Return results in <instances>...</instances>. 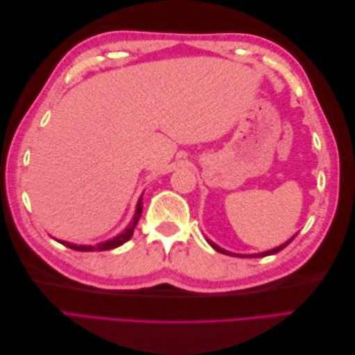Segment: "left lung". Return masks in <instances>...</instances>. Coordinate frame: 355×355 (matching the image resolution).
Segmentation results:
<instances>
[{"instance_id": "left-lung-1", "label": "left lung", "mask_w": 355, "mask_h": 355, "mask_svg": "<svg viewBox=\"0 0 355 355\" xmlns=\"http://www.w3.org/2000/svg\"><path fill=\"white\" fill-rule=\"evenodd\" d=\"M296 237V235H293L292 239H290L288 241H286L284 244H282V245H278V247H275V249H272V250H268V252H263V253H257V254H237V253H231V252H228V250H223V249H220L219 245H216L214 243H211L209 239H207V243L213 247L214 250L216 252H219V253H223V254H230V256H241V257H263V256H270V254H275V253H278V252H282L286 245H288L290 243L293 241V239Z\"/></svg>"}]
</instances>
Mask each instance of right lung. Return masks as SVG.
Here are the masks:
<instances>
[{
    "label": "right lung",
    "instance_id": "right-lung-1",
    "mask_svg": "<svg viewBox=\"0 0 355 355\" xmlns=\"http://www.w3.org/2000/svg\"><path fill=\"white\" fill-rule=\"evenodd\" d=\"M142 207H144V204H142V197H141V198H139V201H137L135 216H133L132 222L128 223V227H127L121 234H118L116 237H114V239H111V240H108V241H103V243H99V244H96V245H77V244H71V243H68V241H62V240H58V241H59L60 244H63V245L69 247V249L78 250V252H102V250L115 249V247L121 245V244H124L125 241H128V240L132 239V235H133V232H135L136 225H137L139 219H141Z\"/></svg>",
    "mask_w": 355,
    "mask_h": 355
}]
</instances>
